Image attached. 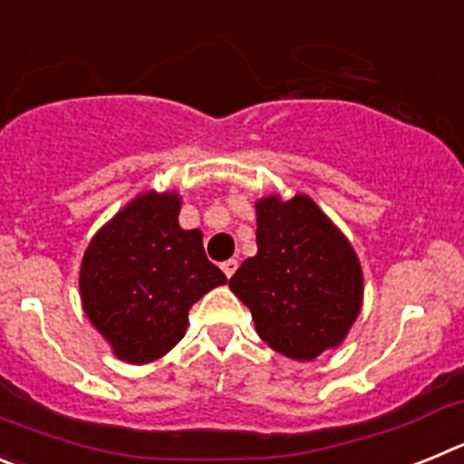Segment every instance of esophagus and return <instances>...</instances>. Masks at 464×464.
Masks as SVG:
<instances>
[{
	"instance_id": "esophagus-1",
	"label": "esophagus",
	"mask_w": 464,
	"mask_h": 464,
	"mask_svg": "<svg viewBox=\"0 0 464 464\" xmlns=\"http://www.w3.org/2000/svg\"><path fill=\"white\" fill-rule=\"evenodd\" d=\"M237 267H239V262H237V260H227V262H223V272H225V276L232 278V274L237 272Z\"/></svg>"
}]
</instances>
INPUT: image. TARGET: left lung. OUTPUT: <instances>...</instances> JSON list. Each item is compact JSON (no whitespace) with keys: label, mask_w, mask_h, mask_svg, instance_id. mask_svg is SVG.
I'll return each instance as SVG.
<instances>
[{"label":"left lung","mask_w":464,"mask_h":464,"mask_svg":"<svg viewBox=\"0 0 464 464\" xmlns=\"http://www.w3.org/2000/svg\"><path fill=\"white\" fill-rule=\"evenodd\" d=\"M257 253L229 288L251 309L256 332L285 358L309 362L337 348L362 309L353 246L309 195L256 202Z\"/></svg>","instance_id":"obj_1"}]
</instances>
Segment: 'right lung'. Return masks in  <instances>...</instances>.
Masks as SVG:
<instances>
[{"label":"right lung","mask_w":464,"mask_h":464,"mask_svg":"<svg viewBox=\"0 0 464 464\" xmlns=\"http://www.w3.org/2000/svg\"><path fill=\"white\" fill-rule=\"evenodd\" d=\"M181 195L141 192L97 229L83 253V311L113 355L146 364L186 337L188 311L227 278L207 260L199 229L179 225Z\"/></svg>","instance_id":"right-lung-1"}]
</instances>
